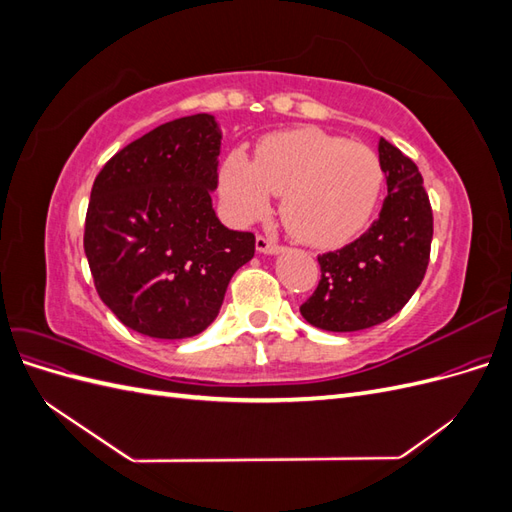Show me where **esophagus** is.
<instances>
[{
	"instance_id": "esophagus-1",
	"label": "esophagus",
	"mask_w": 512,
	"mask_h": 512,
	"mask_svg": "<svg viewBox=\"0 0 512 512\" xmlns=\"http://www.w3.org/2000/svg\"><path fill=\"white\" fill-rule=\"evenodd\" d=\"M256 250L262 252V254H277L282 250V245L273 241V239H269V237H265V235H258L256 237Z\"/></svg>"
}]
</instances>
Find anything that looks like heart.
I'll return each instance as SVG.
<instances>
[{"label":"heart","instance_id":"obj_1","mask_svg":"<svg viewBox=\"0 0 512 512\" xmlns=\"http://www.w3.org/2000/svg\"><path fill=\"white\" fill-rule=\"evenodd\" d=\"M382 181V164L367 145L303 128L267 136L258 158L230 151L220 194L235 222L262 218L273 194H284L282 215L292 235L316 247H337L367 226Z\"/></svg>","mask_w":512,"mask_h":512}]
</instances>
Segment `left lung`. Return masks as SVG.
Here are the masks:
<instances>
[{"mask_svg": "<svg viewBox=\"0 0 512 512\" xmlns=\"http://www.w3.org/2000/svg\"><path fill=\"white\" fill-rule=\"evenodd\" d=\"M386 194L380 218L342 250L318 256L320 282L301 305L318 329L350 333L393 318L421 286L431 252L433 213L416 164L378 143Z\"/></svg>", "mask_w": 512, "mask_h": 512, "instance_id": "obj_1", "label": "left lung"}]
</instances>
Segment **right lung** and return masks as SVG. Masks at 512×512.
I'll list each match as a JSON object with an SVG mask.
<instances>
[{
  "label": "right lung",
  "instance_id": "obj_1",
  "mask_svg": "<svg viewBox=\"0 0 512 512\" xmlns=\"http://www.w3.org/2000/svg\"><path fill=\"white\" fill-rule=\"evenodd\" d=\"M220 141L213 115L168 121L117 151L94 181L85 256L100 299L136 333H203L254 256L252 232L228 230L211 205Z\"/></svg>",
  "mask_w": 512,
  "mask_h": 512
}]
</instances>
